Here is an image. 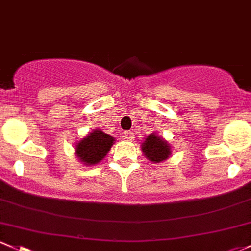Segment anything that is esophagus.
I'll return each mask as SVG.
<instances>
[{"label":"esophagus","mask_w":251,"mask_h":251,"mask_svg":"<svg viewBox=\"0 0 251 251\" xmlns=\"http://www.w3.org/2000/svg\"><path fill=\"white\" fill-rule=\"evenodd\" d=\"M124 137H125L127 141H132L134 138V134L131 132V131H126V132H124Z\"/></svg>","instance_id":"1"}]
</instances>
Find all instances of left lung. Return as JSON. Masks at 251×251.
<instances>
[{
	"label": "left lung",
	"instance_id": "8db88e82",
	"mask_svg": "<svg viewBox=\"0 0 251 251\" xmlns=\"http://www.w3.org/2000/svg\"><path fill=\"white\" fill-rule=\"evenodd\" d=\"M142 151L147 156V159L151 162H161L166 160L171 154V148L167 142L157 137V134L151 133L147 137L142 146Z\"/></svg>",
	"mask_w": 251,
	"mask_h": 251
}]
</instances>
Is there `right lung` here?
I'll return each instance as SVG.
<instances>
[{"instance_id":"add662e5","label":"right lung","mask_w":251,"mask_h":251,"mask_svg":"<svg viewBox=\"0 0 251 251\" xmlns=\"http://www.w3.org/2000/svg\"><path fill=\"white\" fill-rule=\"evenodd\" d=\"M114 138L102 131H94L77 144L75 152L81 162L85 165H95L100 162L109 151Z\"/></svg>"}]
</instances>
